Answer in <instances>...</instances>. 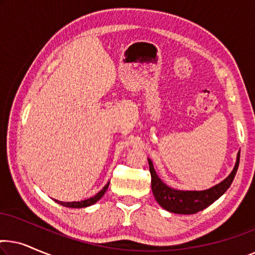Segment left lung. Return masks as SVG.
I'll list each match as a JSON object with an SVG mask.
<instances>
[{
  "label": "left lung",
  "mask_w": 255,
  "mask_h": 255,
  "mask_svg": "<svg viewBox=\"0 0 255 255\" xmlns=\"http://www.w3.org/2000/svg\"><path fill=\"white\" fill-rule=\"evenodd\" d=\"M240 151L237 156V162L232 173L226 177L224 181L217 186L210 188V189L202 191H183L175 190L167 187L161 180L156 175L154 167L151 160L148 159L149 172H151V183L152 191L155 200L167 211L174 212L180 215H191L196 214L198 211L204 210L209 205L218 200L226 190L231 186L233 179H235L237 170L239 166Z\"/></svg>",
  "instance_id": "1"
}]
</instances>
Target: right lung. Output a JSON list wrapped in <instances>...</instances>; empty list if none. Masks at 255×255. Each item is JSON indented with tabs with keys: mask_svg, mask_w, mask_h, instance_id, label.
Listing matches in <instances>:
<instances>
[{
	"mask_svg": "<svg viewBox=\"0 0 255 255\" xmlns=\"http://www.w3.org/2000/svg\"><path fill=\"white\" fill-rule=\"evenodd\" d=\"M108 187H109V183L106 184L103 189L99 191V193H97L95 196L90 197V198H88V200L80 201V202H60V201L55 200V202H58L59 204L64 205V207H67V208H86V207H89V205H92L94 203H96L97 201L101 200V198H102V196L104 195V193L107 191Z\"/></svg>",
	"mask_w": 255,
	"mask_h": 255,
	"instance_id": "add662e5",
	"label": "right lung"
}]
</instances>
